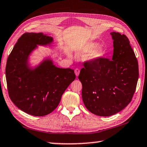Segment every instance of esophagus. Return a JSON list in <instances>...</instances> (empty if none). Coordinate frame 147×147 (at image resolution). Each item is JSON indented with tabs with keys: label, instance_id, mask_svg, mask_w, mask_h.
<instances>
[{
	"label": "esophagus",
	"instance_id": "34e87169",
	"mask_svg": "<svg viewBox=\"0 0 147 147\" xmlns=\"http://www.w3.org/2000/svg\"><path fill=\"white\" fill-rule=\"evenodd\" d=\"M80 72V70L78 68H76L75 69H74V73H75V74L76 75V76H78L79 75Z\"/></svg>",
	"mask_w": 147,
	"mask_h": 147
}]
</instances>
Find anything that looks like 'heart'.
<instances>
[{"mask_svg": "<svg viewBox=\"0 0 147 147\" xmlns=\"http://www.w3.org/2000/svg\"><path fill=\"white\" fill-rule=\"evenodd\" d=\"M97 44L96 42H89L82 48V51L90 53L87 56V60L91 62H96L106 55V51L105 49L97 48Z\"/></svg>", "mask_w": 147, "mask_h": 147, "instance_id": "obj_1", "label": "heart"}]
</instances>
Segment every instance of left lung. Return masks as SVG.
I'll return each instance as SVG.
<instances>
[{"mask_svg":"<svg viewBox=\"0 0 147 147\" xmlns=\"http://www.w3.org/2000/svg\"><path fill=\"white\" fill-rule=\"evenodd\" d=\"M111 60L86 61L79 74L85 107L96 115L109 117L125 108L133 98L139 77L138 63L127 37L111 32Z\"/></svg>","mask_w":147,"mask_h":147,"instance_id":"8db88e82","label":"left lung"}]
</instances>
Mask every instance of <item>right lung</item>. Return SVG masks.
Segmentation results:
<instances>
[{
  "label": "right lung",
  "instance_id": "obj_1",
  "mask_svg": "<svg viewBox=\"0 0 147 147\" xmlns=\"http://www.w3.org/2000/svg\"><path fill=\"white\" fill-rule=\"evenodd\" d=\"M53 38L42 33L26 32L18 39L8 57L5 77L11 100L20 110L33 116L51 113L62 94L76 78L73 69L59 68L50 60L30 69L28 57L37 45H47Z\"/></svg>",
  "mask_w": 147,
  "mask_h": 147
}]
</instances>
